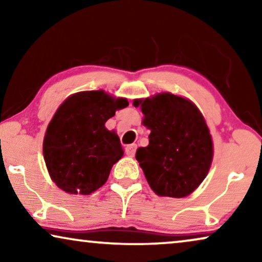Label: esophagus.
<instances>
[{
  "label": "esophagus",
  "instance_id": "obj_1",
  "mask_svg": "<svg viewBox=\"0 0 262 262\" xmlns=\"http://www.w3.org/2000/svg\"><path fill=\"white\" fill-rule=\"evenodd\" d=\"M136 149H137V145H136V144H130V145H127L126 148H125V152H126L127 156L134 157L135 154H136Z\"/></svg>",
  "mask_w": 262,
  "mask_h": 262
}]
</instances>
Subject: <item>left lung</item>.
<instances>
[{
	"mask_svg": "<svg viewBox=\"0 0 262 262\" xmlns=\"http://www.w3.org/2000/svg\"><path fill=\"white\" fill-rule=\"evenodd\" d=\"M149 145L138 148L136 160L157 195L184 198L206 178L213 156L212 139L194 103L170 93L137 99Z\"/></svg>",
	"mask_w": 262,
	"mask_h": 262,
	"instance_id": "obj_1",
	"label": "left lung"
}]
</instances>
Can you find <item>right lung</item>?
I'll use <instances>...</instances> for the list:
<instances>
[{
	"mask_svg": "<svg viewBox=\"0 0 262 262\" xmlns=\"http://www.w3.org/2000/svg\"><path fill=\"white\" fill-rule=\"evenodd\" d=\"M128 105L103 91L70 95L46 130L42 152L52 181L71 194H91L108 179L124 155L119 137L105 123Z\"/></svg>",
	"mask_w": 262,
	"mask_h": 262,
	"instance_id": "1",
	"label": "right lung"
}]
</instances>
